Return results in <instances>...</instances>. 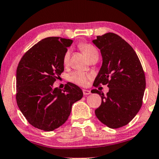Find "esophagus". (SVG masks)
<instances>
[{"label":"esophagus","instance_id":"obj_1","mask_svg":"<svg viewBox=\"0 0 159 159\" xmlns=\"http://www.w3.org/2000/svg\"><path fill=\"white\" fill-rule=\"evenodd\" d=\"M83 92L84 95H89L91 94V91L89 90H86V89H83Z\"/></svg>","mask_w":159,"mask_h":159}]
</instances>
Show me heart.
Here are the masks:
<instances>
[{"label":"heart","mask_w":159,"mask_h":159,"mask_svg":"<svg viewBox=\"0 0 159 159\" xmlns=\"http://www.w3.org/2000/svg\"><path fill=\"white\" fill-rule=\"evenodd\" d=\"M79 48L82 50V52L85 54L88 60H91V59L95 57H99L98 50L93 46L92 44H87V43H81L79 44ZM70 50H66L63 57V63L65 65L68 64L69 59H70ZM91 79V76L89 74H86L85 73L80 71H74L68 76V80L73 83L80 86H85L88 84L89 80Z\"/></svg>","instance_id":"b5f03b06"}]
</instances>
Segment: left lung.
Instances as JSON below:
<instances>
[{
	"instance_id": "1",
	"label": "left lung",
	"mask_w": 159,
	"mask_h": 159,
	"mask_svg": "<svg viewBox=\"0 0 159 159\" xmlns=\"http://www.w3.org/2000/svg\"><path fill=\"white\" fill-rule=\"evenodd\" d=\"M92 42L100 50L102 58L93 85L109 88L106 95L98 89L91 91L102 99L95 115L108 127H122L135 117L142 106L146 88L142 65L133 48L118 35L108 33L97 36Z\"/></svg>"
}]
</instances>
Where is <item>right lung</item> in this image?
Wrapping results in <instances>:
<instances>
[{"label": "right lung", "mask_w": 159, "mask_h": 159, "mask_svg": "<svg viewBox=\"0 0 159 159\" xmlns=\"http://www.w3.org/2000/svg\"><path fill=\"white\" fill-rule=\"evenodd\" d=\"M73 41L48 37L33 46L21 58L16 70V101L28 122L34 127L53 131L68 120L72 105L83 98L75 84L53 89L64 71L63 57Z\"/></svg>", "instance_id": "add662e5"}]
</instances>
